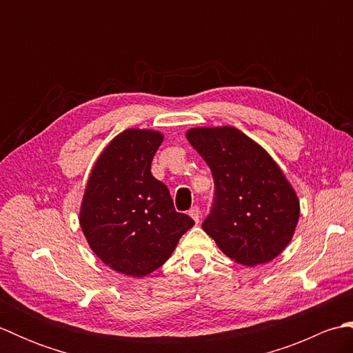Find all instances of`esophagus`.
I'll use <instances>...</instances> for the list:
<instances>
[{"label": "esophagus", "mask_w": 353, "mask_h": 353, "mask_svg": "<svg viewBox=\"0 0 353 353\" xmlns=\"http://www.w3.org/2000/svg\"><path fill=\"white\" fill-rule=\"evenodd\" d=\"M188 214H190V216H191L194 221L199 223V220H200V209H199V206H192L190 211H188Z\"/></svg>", "instance_id": "obj_1"}]
</instances>
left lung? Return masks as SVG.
<instances>
[{
    "instance_id": "obj_1",
    "label": "left lung",
    "mask_w": 353,
    "mask_h": 353,
    "mask_svg": "<svg viewBox=\"0 0 353 353\" xmlns=\"http://www.w3.org/2000/svg\"><path fill=\"white\" fill-rule=\"evenodd\" d=\"M186 139L212 171L215 199L203 230L238 264H265L283 252L301 203L273 157L232 125L194 127Z\"/></svg>"
}]
</instances>
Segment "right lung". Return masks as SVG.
<instances>
[{
    "label": "right lung",
    "mask_w": 353,
    "mask_h": 353,
    "mask_svg": "<svg viewBox=\"0 0 353 353\" xmlns=\"http://www.w3.org/2000/svg\"><path fill=\"white\" fill-rule=\"evenodd\" d=\"M163 134L127 129L97 159L80 206V228L92 252L115 272L142 277L165 264L194 220L177 212L152 174Z\"/></svg>",
    "instance_id": "1"
}]
</instances>
